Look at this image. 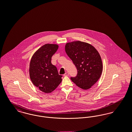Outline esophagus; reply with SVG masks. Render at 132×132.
<instances>
[{
    "label": "esophagus",
    "instance_id": "1",
    "mask_svg": "<svg viewBox=\"0 0 132 132\" xmlns=\"http://www.w3.org/2000/svg\"><path fill=\"white\" fill-rule=\"evenodd\" d=\"M69 75V73L68 72H66L64 74V76H67Z\"/></svg>",
    "mask_w": 132,
    "mask_h": 132
}]
</instances>
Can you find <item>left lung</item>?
Here are the masks:
<instances>
[{
  "instance_id": "1",
  "label": "left lung",
  "mask_w": 132,
  "mask_h": 132,
  "mask_svg": "<svg viewBox=\"0 0 132 132\" xmlns=\"http://www.w3.org/2000/svg\"><path fill=\"white\" fill-rule=\"evenodd\" d=\"M66 54L75 65L78 74L71 80L79 88L88 89L99 80L103 70L101 55L92 45L81 41L65 44Z\"/></svg>"
}]
</instances>
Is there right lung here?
Segmentation results:
<instances>
[{"label": "right lung", "mask_w": 132, "mask_h": 132, "mask_svg": "<svg viewBox=\"0 0 132 132\" xmlns=\"http://www.w3.org/2000/svg\"><path fill=\"white\" fill-rule=\"evenodd\" d=\"M58 47L56 44H44L34 53L30 62L31 82L44 93H51L62 82V76L59 75L56 66L51 62V57Z\"/></svg>", "instance_id": "right-lung-1"}]
</instances>
